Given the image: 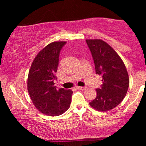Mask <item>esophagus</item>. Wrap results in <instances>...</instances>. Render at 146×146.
Wrapping results in <instances>:
<instances>
[{
  "mask_svg": "<svg viewBox=\"0 0 146 146\" xmlns=\"http://www.w3.org/2000/svg\"><path fill=\"white\" fill-rule=\"evenodd\" d=\"M77 88H78V90H84L86 89V87H82V86H77Z\"/></svg>",
  "mask_w": 146,
  "mask_h": 146,
  "instance_id": "obj_1",
  "label": "esophagus"
}]
</instances>
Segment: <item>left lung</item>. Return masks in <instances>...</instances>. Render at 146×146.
<instances>
[{
    "instance_id": "8db88e82",
    "label": "left lung",
    "mask_w": 146,
    "mask_h": 146,
    "mask_svg": "<svg viewBox=\"0 0 146 146\" xmlns=\"http://www.w3.org/2000/svg\"><path fill=\"white\" fill-rule=\"evenodd\" d=\"M95 63L96 74L102 77L101 88L89 104L98 111H108L123 101L128 91L129 77L121 58L109 44L100 39L86 40Z\"/></svg>"
}]
</instances>
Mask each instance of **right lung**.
I'll list each match as a JSON object with an SVG mask.
<instances>
[{
	"instance_id": "1",
	"label": "right lung",
	"mask_w": 146,
	"mask_h": 146,
	"mask_svg": "<svg viewBox=\"0 0 146 146\" xmlns=\"http://www.w3.org/2000/svg\"><path fill=\"white\" fill-rule=\"evenodd\" d=\"M66 42H53L38 53L31 64L27 79V90L35 107L42 113L58 116L69 108L73 91L59 89L53 82L62 48Z\"/></svg>"
}]
</instances>
